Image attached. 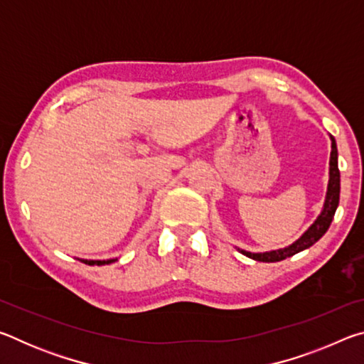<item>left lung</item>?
Masks as SVG:
<instances>
[{
  "label": "left lung",
  "mask_w": 364,
  "mask_h": 364,
  "mask_svg": "<svg viewBox=\"0 0 364 364\" xmlns=\"http://www.w3.org/2000/svg\"><path fill=\"white\" fill-rule=\"evenodd\" d=\"M329 138H331L329 183H328V191H326V199H324L321 213L318 215L316 220L313 221L310 228L301 234L297 241H294L291 245H287V247H282L278 250H269V252H249L237 247V250L241 252V254L257 262H267V263L281 262L287 257H292L301 250L311 247V245L318 242L319 239L324 236V232L329 230L331 221L334 218V213L338 205V197H341V171H338V164H337V159H338L337 144H336L334 136H331L329 134Z\"/></svg>",
  "instance_id": "left-lung-1"
}]
</instances>
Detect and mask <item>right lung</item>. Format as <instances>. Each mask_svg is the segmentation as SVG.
Masks as SVG:
<instances>
[{
  "instance_id": "obj_1",
  "label": "right lung",
  "mask_w": 364,
  "mask_h": 364,
  "mask_svg": "<svg viewBox=\"0 0 364 364\" xmlns=\"http://www.w3.org/2000/svg\"><path fill=\"white\" fill-rule=\"evenodd\" d=\"M80 262L82 263H86V264H91V267H95V264H97V267H101V264H109V263H114L117 258H109V260H86V258H78Z\"/></svg>"
}]
</instances>
